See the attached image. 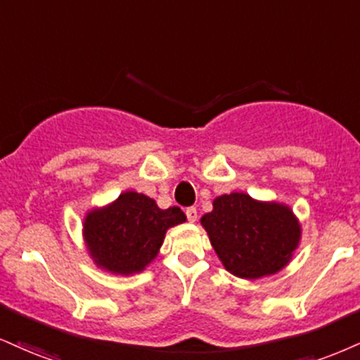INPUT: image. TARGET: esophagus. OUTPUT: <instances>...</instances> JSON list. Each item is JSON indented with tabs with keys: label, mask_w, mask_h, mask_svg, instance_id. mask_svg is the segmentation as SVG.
Masks as SVG:
<instances>
[{
	"label": "esophagus",
	"mask_w": 360,
	"mask_h": 360,
	"mask_svg": "<svg viewBox=\"0 0 360 360\" xmlns=\"http://www.w3.org/2000/svg\"><path fill=\"white\" fill-rule=\"evenodd\" d=\"M186 216H188L189 221L194 223L198 219V210H196V207H193V206L188 207V210H186Z\"/></svg>",
	"instance_id": "obj_1"
}]
</instances>
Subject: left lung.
<instances>
[{"label": "left lung", "mask_w": 360, "mask_h": 360, "mask_svg": "<svg viewBox=\"0 0 360 360\" xmlns=\"http://www.w3.org/2000/svg\"><path fill=\"white\" fill-rule=\"evenodd\" d=\"M201 226L223 266L243 280L278 274L292 262L302 240V224L292 207L246 193L216 198Z\"/></svg>", "instance_id": "8db88e82"}]
</instances>
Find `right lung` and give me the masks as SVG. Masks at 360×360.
<instances>
[{"label":"right lung","instance_id":"1","mask_svg":"<svg viewBox=\"0 0 360 360\" xmlns=\"http://www.w3.org/2000/svg\"><path fill=\"white\" fill-rule=\"evenodd\" d=\"M184 221L181 207L161 210L146 194L124 191L109 205L86 211L82 236L97 268L129 276L144 271L159 255L167 229Z\"/></svg>","mask_w":360,"mask_h":360}]
</instances>
